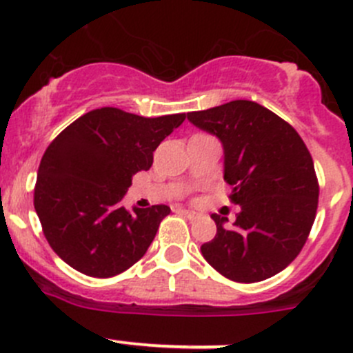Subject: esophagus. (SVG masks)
Returning a JSON list of instances; mask_svg holds the SVG:
<instances>
[{
    "label": "esophagus",
    "mask_w": 353,
    "mask_h": 353,
    "mask_svg": "<svg viewBox=\"0 0 353 353\" xmlns=\"http://www.w3.org/2000/svg\"><path fill=\"white\" fill-rule=\"evenodd\" d=\"M177 212L179 213H183L184 216H186V219H190V220H193V219H196V216L199 215V213L196 212V210H190V208H183V206H181V208H177Z\"/></svg>",
    "instance_id": "esophagus-1"
}]
</instances>
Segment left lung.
Wrapping results in <instances>:
<instances>
[{
	"label": "left lung",
	"mask_w": 353,
	"mask_h": 353,
	"mask_svg": "<svg viewBox=\"0 0 353 353\" xmlns=\"http://www.w3.org/2000/svg\"><path fill=\"white\" fill-rule=\"evenodd\" d=\"M223 148V179L236 222L213 213L216 234L201 254L229 280L261 282L287 268L307 241L319 186L311 154L297 131L252 101H232L188 114Z\"/></svg>",
	"instance_id": "1"
}]
</instances>
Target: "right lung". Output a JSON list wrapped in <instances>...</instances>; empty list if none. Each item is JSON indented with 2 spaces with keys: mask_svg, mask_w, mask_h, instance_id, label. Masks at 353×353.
I'll return each mask as SVG.
<instances>
[{
  "mask_svg": "<svg viewBox=\"0 0 353 353\" xmlns=\"http://www.w3.org/2000/svg\"><path fill=\"white\" fill-rule=\"evenodd\" d=\"M186 114L141 117L101 108L54 138L37 170L34 206L49 245L71 268L95 279L119 275L143 258L167 205L128 210L131 179L154 163L163 138Z\"/></svg>",
  "mask_w": 353,
  "mask_h": 353,
  "instance_id": "obj_1",
  "label": "right lung"
}]
</instances>
